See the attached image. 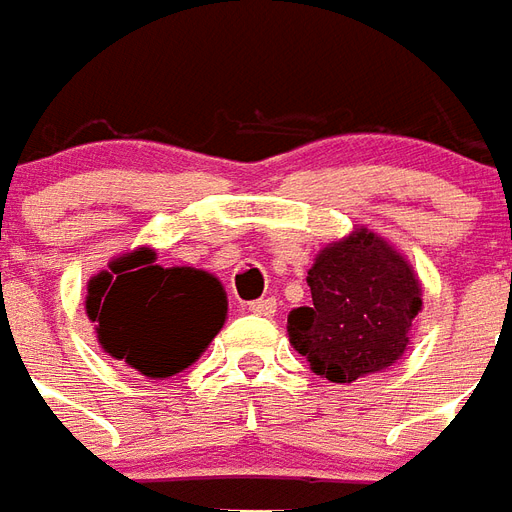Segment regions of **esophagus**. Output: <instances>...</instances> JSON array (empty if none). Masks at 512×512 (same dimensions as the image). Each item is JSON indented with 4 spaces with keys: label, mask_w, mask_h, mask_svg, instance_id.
<instances>
[{
    "label": "esophagus",
    "mask_w": 512,
    "mask_h": 512,
    "mask_svg": "<svg viewBox=\"0 0 512 512\" xmlns=\"http://www.w3.org/2000/svg\"><path fill=\"white\" fill-rule=\"evenodd\" d=\"M249 312L252 315H260V318H271L277 312V299H257L249 304Z\"/></svg>",
    "instance_id": "obj_1"
}]
</instances>
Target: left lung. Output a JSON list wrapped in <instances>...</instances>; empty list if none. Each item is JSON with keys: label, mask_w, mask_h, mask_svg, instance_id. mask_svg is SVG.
<instances>
[{"label": "left lung", "mask_w": 512, "mask_h": 512, "mask_svg": "<svg viewBox=\"0 0 512 512\" xmlns=\"http://www.w3.org/2000/svg\"><path fill=\"white\" fill-rule=\"evenodd\" d=\"M307 282L312 307L290 310L288 337L315 376L351 384L406 354L422 282L386 238L354 227L315 255Z\"/></svg>", "instance_id": "8db88e82"}]
</instances>
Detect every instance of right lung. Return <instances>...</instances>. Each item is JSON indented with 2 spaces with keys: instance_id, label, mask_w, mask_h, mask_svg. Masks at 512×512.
Segmentation results:
<instances>
[{
  "instance_id": "right-lung-1",
  "label": "right lung",
  "mask_w": 512,
  "mask_h": 512,
  "mask_svg": "<svg viewBox=\"0 0 512 512\" xmlns=\"http://www.w3.org/2000/svg\"><path fill=\"white\" fill-rule=\"evenodd\" d=\"M84 312L112 359L147 378H169L222 332L227 293L208 271L158 266L156 249L136 246L87 282Z\"/></svg>"
}]
</instances>
